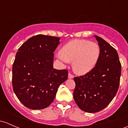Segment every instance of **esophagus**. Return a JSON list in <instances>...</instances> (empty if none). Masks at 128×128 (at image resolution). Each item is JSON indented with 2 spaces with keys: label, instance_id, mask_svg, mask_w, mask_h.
<instances>
[{
  "label": "esophagus",
  "instance_id": "obj_1",
  "mask_svg": "<svg viewBox=\"0 0 128 128\" xmlns=\"http://www.w3.org/2000/svg\"><path fill=\"white\" fill-rule=\"evenodd\" d=\"M74 77V75H72V74L68 73V78H73Z\"/></svg>",
  "mask_w": 128,
  "mask_h": 128
}]
</instances>
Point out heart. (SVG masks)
<instances>
[{
	"mask_svg": "<svg viewBox=\"0 0 128 128\" xmlns=\"http://www.w3.org/2000/svg\"><path fill=\"white\" fill-rule=\"evenodd\" d=\"M100 54V47L96 43L86 40H74L62 48L58 58L64 62H72L75 73L83 75L96 66Z\"/></svg>",
	"mask_w": 128,
	"mask_h": 128,
	"instance_id": "heart-1",
	"label": "heart"
}]
</instances>
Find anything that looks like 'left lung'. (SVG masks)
Returning a JSON list of instances; mask_svg holds the SVG:
<instances>
[{"mask_svg":"<svg viewBox=\"0 0 128 128\" xmlns=\"http://www.w3.org/2000/svg\"><path fill=\"white\" fill-rule=\"evenodd\" d=\"M94 37L100 50L99 60L88 73L74 78L75 102L89 113L98 112L109 104L118 91L122 72L116 50L101 37Z\"/></svg>","mask_w":128,"mask_h":128,"instance_id":"8db88e82","label":"left lung"}]
</instances>
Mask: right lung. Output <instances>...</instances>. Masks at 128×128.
Returning <instances> with one entry per match:
<instances>
[{
  "mask_svg": "<svg viewBox=\"0 0 128 128\" xmlns=\"http://www.w3.org/2000/svg\"><path fill=\"white\" fill-rule=\"evenodd\" d=\"M57 37L37 35L19 48L12 68V85L20 101L28 108L44 109L54 99L58 87L68 79V70L53 68Z\"/></svg>",
  "mask_w": 128,
  "mask_h": 128,
  "instance_id": "add662e5",
  "label": "right lung"
}]
</instances>
